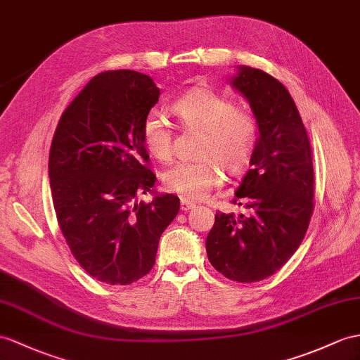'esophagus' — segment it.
Instances as JSON below:
<instances>
[{
	"label": "esophagus",
	"instance_id": "1",
	"mask_svg": "<svg viewBox=\"0 0 360 360\" xmlns=\"http://www.w3.org/2000/svg\"><path fill=\"white\" fill-rule=\"evenodd\" d=\"M197 205L194 203V201H189V200H185V198H181V203H180V207H181V210H185V212H188V210H191V209H194Z\"/></svg>",
	"mask_w": 360,
	"mask_h": 360
}]
</instances>
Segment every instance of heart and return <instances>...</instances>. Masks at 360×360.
I'll return each mask as SVG.
<instances>
[{"instance_id": "obj_1", "label": "heart", "mask_w": 360, "mask_h": 360, "mask_svg": "<svg viewBox=\"0 0 360 360\" xmlns=\"http://www.w3.org/2000/svg\"><path fill=\"white\" fill-rule=\"evenodd\" d=\"M172 112L183 128L203 131L198 160L179 162L163 174L165 188L185 200H201L223 181V168L240 174L255 153L258 124L246 110L209 89H194L172 102ZM142 142L154 159L166 162L174 151V128L159 111L146 114Z\"/></svg>"}]
</instances>
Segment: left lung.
I'll return each instance as SVG.
<instances>
[{
	"label": "left lung",
	"instance_id": "left-lung-1",
	"mask_svg": "<svg viewBox=\"0 0 360 360\" xmlns=\"http://www.w3.org/2000/svg\"><path fill=\"white\" fill-rule=\"evenodd\" d=\"M231 84L248 99L259 137L232 200L241 198L248 214L218 210L206 252L226 278L257 283L290 259L309 229L314 207L311 146L300 111L278 79L243 65Z\"/></svg>",
	"mask_w": 360,
	"mask_h": 360
}]
</instances>
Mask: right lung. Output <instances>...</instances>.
I'll return each mask as SVG.
<instances>
[{
  "mask_svg": "<svg viewBox=\"0 0 360 360\" xmlns=\"http://www.w3.org/2000/svg\"><path fill=\"white\" fill-rule=\"evenodd\" d=\"M159 96L143 73H99L63 112L51 140L60 232L81 267L105 284L128 285L150 274L160 236L179 214L174 194L137 201L155 183L142 124Z\"/></svg>",
  "mask_w": 360,
  "mask_h": 360,
  "instance_id": "obj_1",
  "label": "right lung"
}]
</instances>
